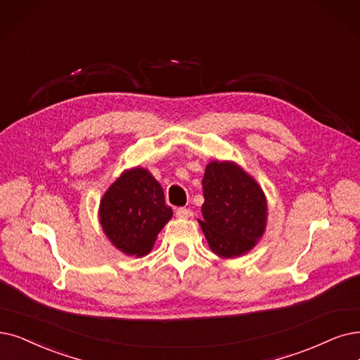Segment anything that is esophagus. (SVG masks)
<instances>
[{
  "mask_svg": "<svg viewBox=\"0 0 360 360\" xmlns=\"http://www.w3.org/2000/svg\"><path fill=\"white\" fill-rule=\"evenodd\" d=\"M176 215L179 219H191L193 212L189 208H177L176 210Z\"/></svg>",
  "mask_w": 360,
  "mask_h": 360,
  "instance_id": "obj_1",
  "label": "esophagus"
}]
</instances>
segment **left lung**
Segmentation results:
<instances>
[{"instance_id": "left-lung-1", "label": "left lung", "mask_w": 360, "mask_h": 360, "mask_svg": "<svg viewBox=\"0 0 360 360\" xmlns=\"http://www.w3.org/2000/svg\"><path fill=\"white\" fill-rule=\"evenodd\" d=\"M198 220L210 250L221 258L250 252L266 232L267 199L257 180L233 161H211L202 179Z\"/></svg>"}]
</instances>
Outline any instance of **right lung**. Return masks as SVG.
<instances>
[{"label": "right lung", "instance_id": "add662e5", "mask_svg": "<svg viewBox=\"0 0 360 360\" xmlns=\"http://www.w3.org/2000/svg\"><path fill=\"white\" fill-rule=\"evenodd\" d=\"M162 186L148 168L124 169L100 199L98 223L112 245L125 255H148L171 220Z\"/></svg>", "mask_w": 360, "mask_h": 360}]
</instances>
